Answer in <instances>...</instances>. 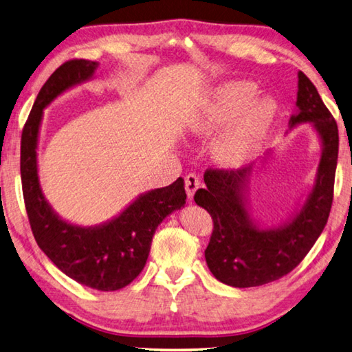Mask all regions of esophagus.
<instances>
[{
  "label": "esophagus",
  "mask_w": 352,
  "mask_h": 352,
  "mask_svg": "<svg viewBox=\"0 0 352 352\" xmlns=\"http://www.w3.org/2000/svg\"><path fill=\"white\" fill-rule=\"evenodd\" d=\"M199 185H201V181H199V177L196 175L190 173L185 176V190H187L188 199H193L196 190L199 188Z\"/></svg>",
  "instance_id": "34e87169"
}]
</instances>
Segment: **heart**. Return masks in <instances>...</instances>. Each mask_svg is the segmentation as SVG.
<instances>
[{
    "instance_id": "heart-1",
    "label": "heart",
    "mask_w": 352,
    "mask_h": 352,
    "mask_svg": "<svg viewBox=\"0 0 352 352\" xmlns=\"http://www.w3.org/2000/svg\"><path fill=\"white\" fill-rule=\"evenodd\" d=\"M258 95L257 84L234 79L219 85L196 113L190 129L197 136H213V159L225 168H239L261 153L277 115L271 95Z\"/></svg>"
}]
</instances>
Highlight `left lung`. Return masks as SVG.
I'll return each instance as SVG.
<instances>
[{
  "label": "left lung",
  "instance_id": "obj_1",
  "mask_svg": "<svg viewBox=\"0 0 352 352\" xmlns=\"http://www.w3.org/2000/svg\"><path fill=\"white\" fill-rule=\"evenodd\" d=\"M297 76V111L289 118V130L311 124L322 145L314 185L302 207L279 227H261L250 213L248 199L256 165L239 170L210 168L204 175L207 188H199L195 195V202L208 211L214 223L205 261L216 279L230 287H261L288 274L313 248L328 221L339 130L314 84L302 72Z\"/></svg>",
  "mask_w": 352,
  "mask_h": 352
}]
</instances>
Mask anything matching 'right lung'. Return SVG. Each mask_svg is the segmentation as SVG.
I'll return each instance as SVG.
<instances>
[{"label": "right lung", "mask_w": 352, "mask_h": 352, "mask_svg": "<svg viewBox=\"0 0 352 352\" xmlns=\"http://www.w3.org/2000/svg\"><path fill=\"white\" fill-rule=\"evenodd\" d=\"M96 61L72 59L52 73L33 104L21 136V182L38 247L70 279L99 291H116L144 270L156 228L185 205L184 179L139 195L110 221L81 227L59 216L44 197L38 177V139L44 109L78 84L90 81Z\"/></svg>", "instance_id": "obj_1"}]
</instances>
